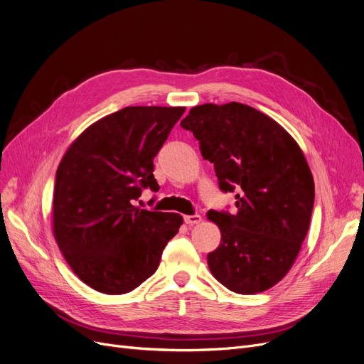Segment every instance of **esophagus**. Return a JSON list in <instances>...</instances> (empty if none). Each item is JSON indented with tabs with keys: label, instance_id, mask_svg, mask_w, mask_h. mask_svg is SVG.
Masks as SVG:
<instances>
[{
	"label": "esophagus",
	"instance_id": "esophagus-1",
	"mask_svg": "<svg viewBox=\"0 0 364 364\" xmlns=\"http://www.w3.org/2000/svg\"><path fill=\"white\" fill-rule=\"evenodd\" d=\"M200 221H202V217H200V215H186V217H184V223L188 224V225L199 224Z\"/></svg>",
	"mask_w": 364,
	"mask_h": 364
}]
</instances>
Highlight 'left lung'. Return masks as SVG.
<instances>
[{
  "instance_id": "obj_1",
  "label": "left lung",
  "mask_w": 364,
  "mask_h": 364,
  "mask_svg": "<svg viewBox=\"0 0 364 364\" xmlns=\"http://www.w3.org/2000/svg\"><path fill=\"white\" fill-rule=\"evenodd\" d=\"M181 127L214 164L223 192H237L235 214H206L221 232L209 270L236 294L273 288L294 265L313 213L314 180L301 147L274 119L237 102L195 106Z\"/></svg>"
}]
</instances>
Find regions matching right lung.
<instances>
[{
	"instance_id": "right-lung-1",
	"label": "right lung",
	"mask_w": 364,
	"mask_h": 364,
	"mask_svg": "<svg viewBox=\"0 0 364 364\" xmlns=\"http://www.w3.org/2000/svg\"><path fill=\"white\" fill-rule=\"evenodd\" d=\"M186 107L128 106L91 124L55 172L53 235L72 272L94 291L122 295L158 270L183 217L132 205L158 192L153 159Z\"/></svg>"
}]
</instances>
